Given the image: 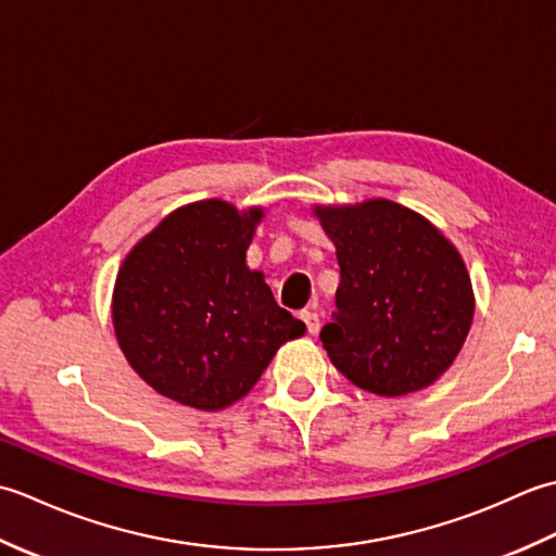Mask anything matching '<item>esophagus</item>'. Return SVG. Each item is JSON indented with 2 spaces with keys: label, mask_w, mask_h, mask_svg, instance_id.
I'll list each match as a JSON object with an SVG mask.
<instances>
[{
  "label": "esophagus",
  "mask_w": 556,
  "mask_h": 556,
  "mask_svg": "<svg viewBox=\"0 0 556 556\" xmlns=\"http://www.w3.org/2000/svg\"><path fill=\"white\" fill-rule=\"evenodd\" d=\"M301 320L308 327V334H317L320 332V315L315 311H301Z\"/></svg>",
  "instance_id": "34e87169"
}]
</instances>
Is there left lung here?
<instances>
[{
	"label": "left lung",
	"mask_w": 556,
	"mask_h": 556,
	"mask_svg": "<svg viewBox=\"0 0 556 556\" xmlns=\"http://www.w3.org/2000/svg\"><path fill=\"white\" fill-rule=\"evenodd\" d=\"M337 248L339 289L320 332L334 368L377 396H406L452 368L473 325L476 293L456 245L387 198L313 205Z\"/></svg>",
	"instance_id": "left-lung-1"
}]
</instances>
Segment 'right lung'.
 Instances as JSON below:
<instances>
[{
	"instance_id": "add662e5",
	"label": "right lung",
	"mask_w": 556,
	"mask_h": 556,
	"mask_svg": "<svg viewBox=\"0 0 556 556\" xmlns=\"http://www.w3.org/2000/svg\"><path fill=\"white\" fill-rule=\"evenodd\" d=\"M263 207L210 198L169 212L119 267L112 323L128 365L176 404L222 410L243 399L305 325L245 265Z\"/></svg>"
}]
</instances>
